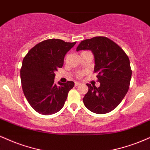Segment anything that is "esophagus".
Here are the masks:
<instances>
[{"mask_svg": "<svg viewBox=\"0 0 150 150\" xmlns=\"http://www.w3.org/2000/svg\"><path fill=\"white\" fill-rule=\"evenodd\" d=\"M80 82H75V86H77L78 85H80Z\"/></svg>", "mask_w": 150, "mask_h": 150, "instance_id": "esophagus-1", "label": "esophagus"}]
</instances>
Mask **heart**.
Returning <instances> with one entry per match:
<instances>
[{
    "label": "heart",
    "mask_w": 150,
    "mask_h": 150,
    "mask_svg": "<svg viewBox=\"0 0 150 150\" xmlns=\"http://www.w3.org/2000/svg\"><path fill=\"white\" fill-rule=\"evenodd\" d=\"M82 75H83V73H79L78 75H77V76H78V77H81Z\"/></svg>",
    "instance_id": "1"
}]
</instances>
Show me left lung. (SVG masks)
Listing matches in <instances>:
<instances>
[{
    "instance_id": "left-lung-1",
    "label": "left lung",
    "mask_w": 150,
    "mask_h": 150,
    "mask_svg": "<svg viewBox=\"0 0 150 150\" xmlns=\"http://www.w3.org/2000/svg\"><path fill=\"white\" fill-rule=\"evenodd\" d=\"M89 50L94 56V73L100 86L86 84L89 91L83 98L87 109L105 114L116 108L129 88L132 70L127 54L118 45L103 36L82 41L77 51Z\"/></svg>"
}]
</instances>
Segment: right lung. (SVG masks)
Here are the masks:
<instances>
[{
	"label": "right lung",
	"mask_w": 150,
	"mask_h": 150,
	"mask_svg": "<svg viewBox=\"0 0 150 150\" xmlns=\"http://www.w3.org/2000/svg\"><path fill=\"white\" fill-rule=\"evenodd\" d=\"M76 42L49 39L30 49L23 58L20 70L25 97L36 112L44 115L54 114L64 107L68 93L75 83L54 84V72L64 65L65 55Z\"/></svg>",
	"instance_id": "right-lung-1"
}]
</instances>
